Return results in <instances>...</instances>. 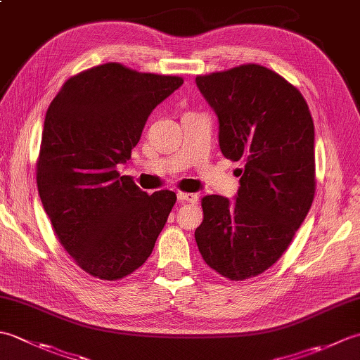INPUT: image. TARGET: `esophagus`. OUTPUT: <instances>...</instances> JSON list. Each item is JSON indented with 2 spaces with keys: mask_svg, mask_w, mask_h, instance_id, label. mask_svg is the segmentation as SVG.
<instances>
[{
  "mask_svg": "<svg viewBox=\"0 0 360 360\" xmlns=\"http://www.w3.org/2000/svg\"><path fill=\"white\" fill-rule=\"evenodd\" d=\"M178 200L179 201H186V202H192V204H196L198 200V195L195 193H186V192H178Z\"/></svg>",
  "mask_w": 360,
  "mask_h": 360,
  "instance_id": "esophagus-1",
  "label": "esophagus"
}]
</instances>
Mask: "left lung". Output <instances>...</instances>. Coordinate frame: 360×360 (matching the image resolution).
I'll use <instances>...</instances> for the list:
<instances>
[{"label": "left lung", "mask_w": 360, "mask_h": 360, "mask_svg": "<svg viewBox=\"0 0 360 360\" xmlns=\"http://www.w3.org/2000/svg\"><path fill=\"white\" fill-rule=\"evenodd\" d=\"M196 85L218 116L221 153L244 168L235 202L202 198L195 240L212 269L243 281L277 263L308 215L314 122L300 91L262 65L198 75Z\"/></svg>", "instance_id": "8db88e82"}]
</instances>
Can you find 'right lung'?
<instances>
[{
	"instance_id": "1",
	"label": "right lung",
	"mask_w": 360,
	"mask_h": 360,
	"mask_svg": "<svg viewBox=\"0 0 360 360\" xmlns=\"http://www.w3.org/2000/svg\"><path fill=\"white\" fill-rule=\"evenodd\" d=\"M182 83L105 63L68 79L46 111L38 195L60 244L96 278L139 269L176 202L170 190L142 192L117 164L131 158L151 111Z\"/></svg>"
}]
</instances>
